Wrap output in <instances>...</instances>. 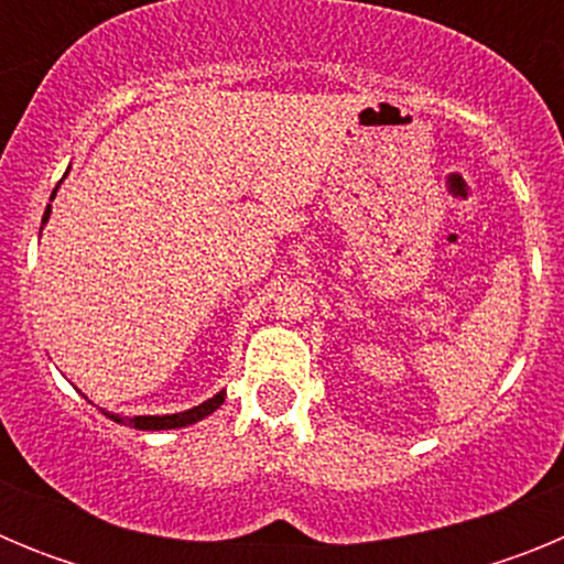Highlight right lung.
<instances>
[{
  "label": "right lung",
  "mask_w": 564,
  "mask_h": 564,
  "mask_svg": "<svg viewBox=\"0 0 564 564\" xmlns=\"http://www.w3.org/2000/svg\"><path fill=\"white\" fill-rule=\"evenodd\" d=\"M56 188H53V197H56ZM53 197H50V200H53ZM47 217H50V206H47V212H44L42 223H47ZM223 401H226V392H217L214 398L203 401L200 406H192V410H186V412H174V415H138V417H127V421H123L121 415H112V412H104V415L112 417L115 423H129V426H134V430H143V432L181 430V426H192V423H197V421H203V417L212 415L214 410H220Z\"/></svg>",
  "instance_id": "obj_1"
}]
</instances>
